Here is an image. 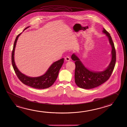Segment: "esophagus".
<instances>
[{
    "label": "esophagus",
    "mask_w": 127,
    "mask_h": 127,
    "mask_svg": "<svg viewBox=\"0 0 127 127\" xmlns=\"http://www.w3.org/2000/svg\"><path fill=\"white\" fill-rule=\"evenodd\" d=\"M65 60L66 61V62H69L70 61V58L69 57L67 56L65 58Z\"/></svg>",
    "instance_id": "34e87169"
}]
</instances>
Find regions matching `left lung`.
<instances>
[{
	"label": "left lung",
	"mask_w": 127,
	"mask_h": 127,
	"mask_svg": "<svg viewBox=\"0 0 127 127\" xmlns=\"http://www.w3.org/2000/svg\"><path fill=\"white\" fill-rule=\"evenodd\" d=\"M103 33L108 38L112 47L111 59L108 66L102 71L90 70L81 62L80 58L75 54L71 56V59L75 61V83L79 87L84 89H91L99 86L107 81L112 74L116 61V53L114 44L110 34L103 28Z\"/></svg>",
	"instance_id": "8db88e82"
}]
</instances>
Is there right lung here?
Instances as JSON below:
<instances>
[{"label":"right lung","instance_id":"obj_1","mask_svg":"<svg viewBox=\"0 0 127 127\" xmlns=\"http://www.w3.org/2000/svg\"><path fill=\"white\" fill-rule=\"evenodd\" d=\"M30 26L26 28L24 30L23 32L25 30L27 29ZM22 33L19 34L16 37L12 53V64L15 73H16L19 79L26 85L38 89H44L50 87L53 85V84L54 83V82L56 80L58 76L59 71L64 63V58H62L53 63L49 67L47 70L46 71V73L43 75L39 77H29L21 73L15 64V51L17 40L18 39L19 36Z\"/></svg>","mask_w":127,"mask_h":127}]
</instances>
